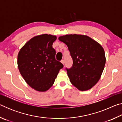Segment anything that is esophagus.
Instances as JSON below:
<instances>
[{"instance_id": "esophagus-1", "label": "esophagus", "mask_w": 122, "mask_h": 122, "mask_svg": "<svg viewBox=\"0 0 122 122\" xmlns=\"http://www.w3.org/2000/svg\"><path fill=\"white\" fill-rule=\"evenodd\" d=\"M61 62L62 63L63 65H65V60H62L61 61Z\"/></svg>"}]
</instances>
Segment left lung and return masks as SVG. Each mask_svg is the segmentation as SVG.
Wrapping results in <instances>:
<instances>
[{
	"label": "left lung",
	"mask_w": 122,
	"mask_h": 122,
	"mask_svg": "<svg viewBox=\"0 0 122 122\" xmlns=\"http://www.w3.org/2000/svg\"><path fill=\"white\" fill-rule=\"evenodd\" d=\"M59 40L67 45L73 59V66L67 68L73 86L81 91L90 89L97 83L106 64L104 49L86 36L68 34Z\"/></svg>",
	"instance_id": "1"
}]
</instances>
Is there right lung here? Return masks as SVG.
Segmentation results:
<instances>
[{"label":"right lung","mask_w":122,"mask_h":122,"mask_svg":"<svg viewBox=\"0 0 122 122\" xmlns=\"http://www.w3.org/2000/svg\"><path fill=\"white\" fill-rule=\"evenodd\" d=\"M56 36L42 34L27 42L18 55V66L21 75L30 87L45 92L54 83L59 71L63 67L56 60L52 45Z\"/></svg>","instance_id":"right-lung-1"}]
</instances>
